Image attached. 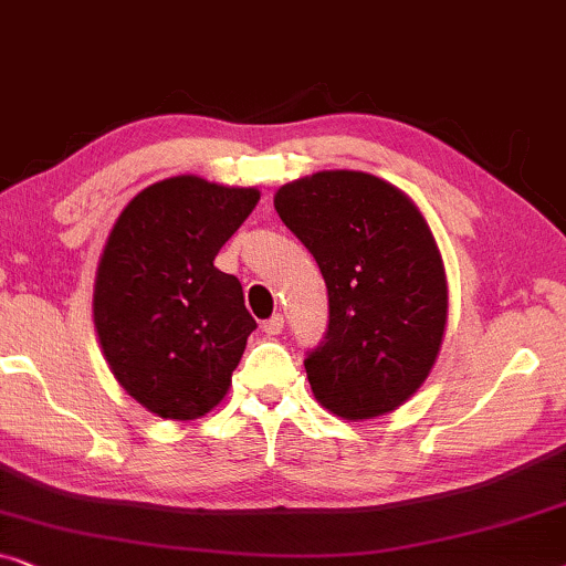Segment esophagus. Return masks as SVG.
<instances>
[{
  "label": "esophagus",
  "instance_id": "1",
  "mask_svg": "<svg viewBox=\"0 0 566 566\" xmlns=\"http://www.w3.org/2000/svg\"><path fill=\"white\" fill-rule=\"evenodd\" d=\"M262 332H265L268 337L281 335V332H283V316L275 314V316H270V319L262 322Z\"/></svg>",
  "mask_w": 566,
  "mask_h": 566
}]
</instances>
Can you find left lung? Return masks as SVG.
I'll use <instances>...</instances> for the list:
<instances>
[{
    "label": "left lung",
    "mask_w": 566,
    "mask_h": 566,
    "mask_svg": "<svg viewBox=\"0 0 566 566\" xmlns=\"http://www.w3.org/2000/svg\"><path fill=\"white\" fill-rule=\"evenodd\" d=\"M273 203L329 293L327 337L304 360L316 401L345 420L394 412L446 335V268L428 221L397 185L355 169L301 177Z\"/></svg>",
    "instance_id": "8db88e82"
}]
</instances>
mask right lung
I'll list each match as a JSON object with an SVG mask.
<instances>
[{
  "instance_id": "obj_1",
  "label": "right lung",
  "mask_w": 566,
  "mask_h": 566,
  "mask_svg": "<svg viewBox=\"0 0 566 566\" xmlns=\"http://www.w3.org/2000/svg\"><path fill=\"white\" fill-rule=\"evenodd\" d=\"M258 188L177 175L144 188L113 223L92 314L118 384L165 420H198L227 397L258 327L216 254L258 206Z\"/></svg>"
}]
</instances>
